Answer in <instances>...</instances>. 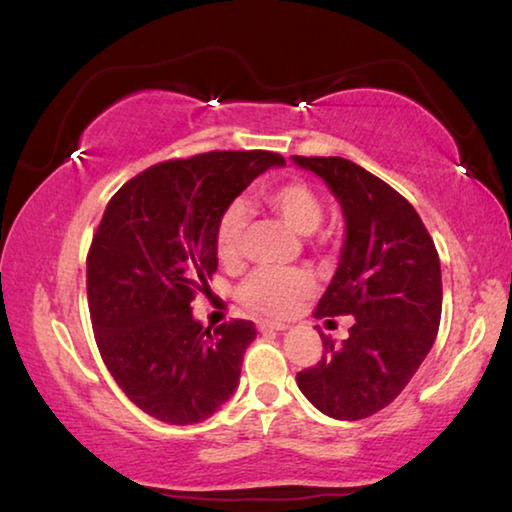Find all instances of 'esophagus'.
<instances>
[{
    "label": "esophagus",
    "mask_w": 512,
    "mask_h": 512,
    "mask_svg": "<svg viewBox=\"0 0 512 512\" xmlns=\"http://www.w3.org/2000/svg\"><path fill=\"white\" fill-rule=\"evenodd\" d=\"M265 330H276V333H283V330H288V326L285 324H261V333H265Z\"/></svg>",
    "instance_id": "esophagus-1"
}]
</instances>
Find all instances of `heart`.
<instances>
[{
	"mask_svg": "<svg viewBox=\"0 0 512 512\" xmlns=\"http://www.w3.org/2000/svg\"><path fill=\"white\" fill-rule=\"evenodd\" d=\"M267 202H270L281 218L290 227L310 236L319 229L324 220V204L310 184L301 179H290V182L276 184L267 191ZM251 215V206L245 197L224 206L218 224H215V251L222 263H233L240 256L242 238ZM315 288L310 274L299 270H258L240 285L238 297L242 306L263 317H281L290 312L301 299H306Z\"/></svg>",
	"mask_w": 512,
	"mask_h": 512,
	"instance_id": "1",
	"label": "heart"
}]
</instances>
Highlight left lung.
<instances>
[{"instance_id": "1", "label": "left lung", "mask_w": 512, "mask_h": 512, "mask_svg": "<svg viewBox=\"0 0 512 512\" xmlns=\"http://www.w3.org/2000/svg\"><path fill=\"white\" fill-rule=\"evenodd\" d=\"M292 161L321 177L342 206L344 245L315 315L355 324L297 375L303 396L335 420H362L391 405L423 364L441 324V263L405 197L344 157Z\"/></svg>"}]
</instances>
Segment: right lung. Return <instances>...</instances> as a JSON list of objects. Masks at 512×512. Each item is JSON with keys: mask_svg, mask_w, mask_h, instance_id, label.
<instances>
[{"mask_svg": "<svg viewBox=\"0 0 512 512\" xmlns=\"http://www.w3.org/2000/svg\"><path fill=\"white\" fill-rule=\"evenodd\" d=\"M276 152H206L164 161L119 188L87 256L96 344L121 391L148 416L193 425L238 389L251 321L215 330L193 317V294L218 270L215 224Z\"/></svg>", "mask_w": 512, "mask_h": 512, "instance_id": "obj_1", "label": "right lung"}]
</instances>
